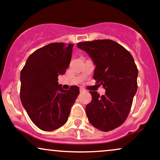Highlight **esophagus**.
I'll list each match as a JSON object with an SVG mask.
<instances>
[{
  "label": "esophagus",
  "mask_w": 160,
  "mask_h": 160,
  "mask_svg": "<svg viewBox=\"0 0 160 160\" xmlns=\"http://www.w3.org/2000/svg\"><path fill=\"white\" fill-rule=\"evenodd\" d=\"M84 91H85V90H84L83 88L81 87L80 88V92H81V93H82V92H84Z\"/></svg>",
  "instance_id": "34e87169"
}]
</instances>
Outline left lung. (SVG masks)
<instances>
[{
	"mask_svg": "<svg viewBox=\"0 0 160 160\" xmlns=\"http://www.w3.org/2000/svg\"><path fill=\"white\" fill-rule=\"evenodd\" d=\"M96 66L93 78L106 90L100 97L90 91L92 100L86 106L88 121L95 128L108 132L120 127L129 113L137 91L138 69L132 54L111 39L77 43Z\"/></svg>",
	"mask_w": 160,
	"mask_h": 160,
	"instance_id": "8db88e82",
	"label": "left lung"
}]
</instances>
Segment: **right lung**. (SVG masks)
<instances>
[{
  "instance_id": "1",
  "label": "right lung",
  "mask_w": 160,
  "mask_h": 160,
  "mask_svg": "<svg viewBox=\"0 0 160 160\" xmlns=\"http://www.w3.org/2000/svg\"><path fill=\"white\" fill-rule=\"evenodd\" d=\"M73 44L54 42L36 50L28 57L20 75V98L34 124L44 131L64 125L79 93L72 86L63 90L58 77L63 75L72 58Z\"/></svg>"
}]
</instances>
